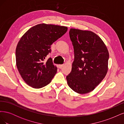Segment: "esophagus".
Here are the masks:
<instances>
[{
	"label": "esophagus",
	"instance_id": "1",
	"mask_svg": "<svg viewBox=\"0 0 124 124\" xmlns=\"http://www.w3.org/2000/svg\"><path fill=\"white\" fill-rule=\"evenodd\" d=\"M63 66H64V65L63 64H62V65H58V67H59V68H60V69H62V67H63Z\"/></svg>",
	"mask_w": 124,
	"mask_h": 124
}]
</instances>
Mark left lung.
<instances>
[{
	"instance_id": "8db88e82",
	"label": "left lung",
	"mask_w": 124,
	"mask_h": 124,
	"mask_svg": "<svg viewBox=\"0 0 124 124\" xmlns=\"http://www.w3.org/2000/svg\"><path fill=\"white\" fill-rule=\"evenodd\" d=\"M69 36L74 59L71 72L66 77L67 83L77 93H89L106 76L108 52L103 41L92 31L71 28Z\"/></svg>"
}]
</instances>
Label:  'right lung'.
<instances>
[{
	"label": "right lung",
	"instance_id": "1",
	"mask_svg": "<svg viewBox=\"0 0 124 124\" xmlns=\"http://www.w3.org/2000/svg\"><path fill=\"white\" fill-rule=\"evenodd\" d=\"M68 28L40 24L30 28L18 42L16 51L17 69L26 83L35 88L49 84L57 72L51 58V46L67 32Z\"/></svg>",
	"mask_w": 124,
	"mask_h": 124
}]
</instances>
